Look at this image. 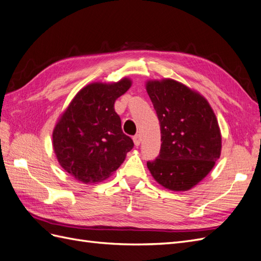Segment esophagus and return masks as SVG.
I'll return each instance as SVG.
<instances>
[{
  "mask_svg": "<svg viewBox=\"0 0 261 261\" xmlns=\"http://www.w3.org/2000/svg\"><path fill=\"white\" fill-rule=\"evenodd\" d=\"M141 136L140 135H137V136H135L133 137V142H135V144L137 145V146H139L140 145V143H141Z\"/></svg>",
  "mask_w": 261,
  "mask_h": 261,
  "instance_id": "obj_1",
  "label": "esophagus"
}]
</instances>
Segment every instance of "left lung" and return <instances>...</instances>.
Instances as JSON below:
<instances>
[{"label": "left lung", "mask_w": 261, "mask_h": 261, "mask_svg": "<svg viewBox=\"0 0 261 261\" xmlns=\"http://www.w3.org/2000/svg\"><path fill=\"white\" fill-rule=\"evenodd\" d=\"M145 89L156 111L162 141L159 156L146 165L163 188L189 191L220 156L217 118L205 97L174 79L148 80Z\"/></svg>", "instance_id": "8db88e82"}]
</instances>
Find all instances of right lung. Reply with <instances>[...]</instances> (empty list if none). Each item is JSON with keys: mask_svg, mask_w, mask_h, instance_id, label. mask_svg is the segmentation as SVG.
I'll return each instance as SVG.
<instances>
[{"mask_svg": "<svg viewBox=\"0 0 261 261\" xmlns=\"http://www.w3.org/2000/svg\"><path fill=\"white\" fill-rule=\"evenodd\" d=\"M131 85L126 77L117 83L87 85L57 120L53 149L59 165L77 181L96 184L108 178L133 148L115 111L116 100Z\"/></svg>", "mask_w": 261, "mask_h": 261, "instance_id": "1", "label": "right lung"}]
</instances>
